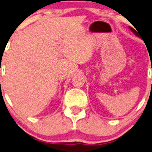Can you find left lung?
<instances>
[{"instance_id": "8db88e82", "label": "left lung", "mask_w": 152, "mask_h": 152, "mask_svg": "<svg viewBox=\"0 0 152 152\" xmlns=\"http://www.w3.org/2000/svg\"><path fill=\"white\" fill-rule=\"evenodd\" d=\"M129 28L131 29V31H132L133 33H134V34L136 35V36L139 37V34H138V33H137V31H135V30H134V28H132V27H129Z\"/></svg>"}]
</instances>
